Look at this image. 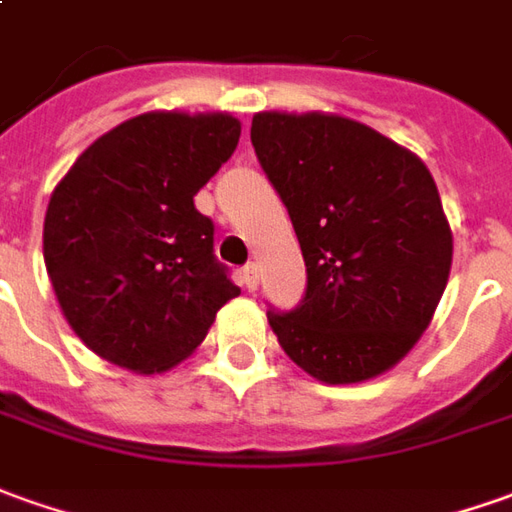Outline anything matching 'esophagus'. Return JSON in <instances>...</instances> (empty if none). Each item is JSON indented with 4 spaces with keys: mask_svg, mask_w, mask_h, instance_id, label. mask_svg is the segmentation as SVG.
Returning <instances> with one entry per match:
<instances>
[{
    "mask_svg": "<svg viewBox=\"0 0 512 512\" xmlns=\"http://www.w3.org/2000/svg\"><path fill=\"white\" fill-rule=\"evenodd\" d=\"M242 284H245L248 290H256V287H259V267H256V264H248V267L242 270Z\"/></svg>",
    "mask_w": 512,
    "mask_h": 512,
    "instance_id": "obj_1",
    "label": "esophagus"
}]
</instances>
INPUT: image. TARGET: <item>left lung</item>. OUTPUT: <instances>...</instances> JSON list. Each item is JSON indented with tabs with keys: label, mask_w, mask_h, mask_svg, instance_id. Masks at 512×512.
Instances as JSON below:
<instances>
[{
	"label": "left lung",
	"mask_w": 512,
	"mask_h": 512,
	"mask_svg": "<svg viewBox=\"0 0 512 512\" xmlns=\"http://www.w3.org/2000/svg\"><path fill=\"white\" fill-rule=\"evenodd\" d=\"M250 142L306 262L301 306L267 312L278 345L323 384L396 368L449 281L454 239L432 172L379 130L323 111H262Z\"/></svg>",
	"instance_id": "left-lung-1"
}]
</instances>
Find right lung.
Listing matches in <instances>:
<instances>
[{
    "label": "right lung",
    "mask_w": 512,
    "mask_h": 512,
    "mask_svg": "<svg viewBox=\"0 0 512 512\" xmlns=\"http://www.w3.org/2000/svg\"><path fill=\"white\" fill-rule=\"evenodd\" d=\"M225 111H150L88 144L49 197L44 264L72 331L97 357L164 373L192 357L239 295L195 195L234 155Z\"/></svg>",
    "instance_id": "add662e5"
}]
</instances>
